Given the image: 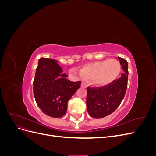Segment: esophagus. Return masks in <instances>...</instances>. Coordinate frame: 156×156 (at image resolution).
Segmentation results:
<instances>
[{"instance_id":"1","label":"esophagus","mask_w":156,"mask_h":156,"mask_svg":"<svg viewBox=\"0 0 156 156\" xmlns=\"http://www.w3.org/2000/svg\"><path fill=\"white\" fill-rule=\"evenodd\" d=\"M81 87H83V88H87V84H86L85 83H81Z\"/></svg>"}]
</instances>
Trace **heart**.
I'll return each instance as SVG.
<instances>
[{
    "label": "heart",
    "instance_id": "b5f03b06",
    "mask_svg": "<svg viewBox=\"0 0 156 156\" xmlns=\"http://www.w3.org/2000/svg\"><path fill=\"white\" fill-rule=\"evenodd\" d=\"M120 70L121 65L119 61L110 58L84 65L80 68L79 73L83 78L90 80L95 85L105 86L115 81Z\"/></svg>",
    "mask_w": 156,
    "mask_h": 156
}]
</instances>
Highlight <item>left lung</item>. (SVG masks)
Here are the masks:
<instances>
[{"label": "left lung", "instance_id": "1", "mask_svg": "<svg viewBox=\"0 0 156 156\" xmlns=\"http://www.w3.org/2000/svg\"><path fill=\"white\" fill-rule=\"evenodd\" d=\"M124 72L111 83L101 87H87V107L88 114L93 118L101 119L111 115L123 100L127 87V61L119 56Z\"/></svg>", "mask_w": 156, "mask_h": 156}]
</instances>
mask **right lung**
Instances as JSON below:
<instances>
[{
  "instance_id": "1",
  "label": "right lung",
  "mask_w": 156,
  "mask_h": 156,
  "mask_svg": "<svg viewBox=\"0 0 156 156\" xmlns=\"http://www.w3.org/2000/svg\"><path fill=\"white\" fill-rule=\"evenodd\" d=\"M55 60L41 58L38 61L33 82L37 105L45 115L60 118L66 112L68 102L81 87V81L68 80L67 75Z\"/></svg>"
}]
</instances>
